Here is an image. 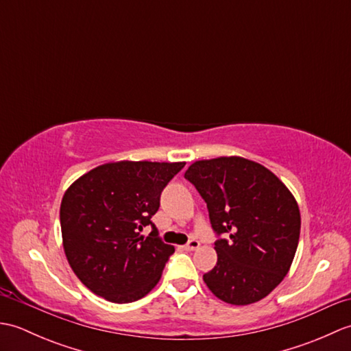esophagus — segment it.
Listing matches in <instances>:
<instances>
[{"label": "esophagus", "mask_w": 351, "mask_h": 351, "mask_svg": "<svg viewBox=\"0 0 351 351\" xmlns=\"http://www.w3.org/2000/svg\"><path fill=\"white\" fill-rule=\"evenodd\" d=\"M199 245H200V243L197 240H190L187 244L184 245V249L185 250H196V249H199Z\"/></svg>", "instance_id": "esophagus-1"}]
</instances>
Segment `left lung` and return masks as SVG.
I'll use <instances>...</instances> for the list:
<instances>
[{
	"label": "left lung",
	"mask_w": 351,
	"mask_h": 351,
	"mask_svg": "<svg viewBox=\"0 0 351 351\" xmlns=\"http://www.w3.org/2000/svg\"><path fill=\"white\" fill-rule=\"evenodd\" d=\"M204 197L217 264L204 274L211 293L229 304L263 300L289 271L300 237V210L271 170L243 156L199 160L185 170Z\"/></svg>",
	"instance_id": "8db88e82"
}]
</instances>
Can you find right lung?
<instances>
[{
  "label": "right lung",
  "mask_w": 351,
  "mask_h": 351,
  "mask_svg": "<svg viewBox=\"0 0 351 351\" xmlns=\"http://www.w3.org/2000/svg\"><path fill=\"white\" fill-rule=\"evenodd\" d=\"M184 161H113L88 170L64 191L60 225L66 259L102 299L131 303L158 280L175 247L140 236L158 211L162 189Z\"/></svg>",
  "instance_id": "obj_1"
}]
</instances>
